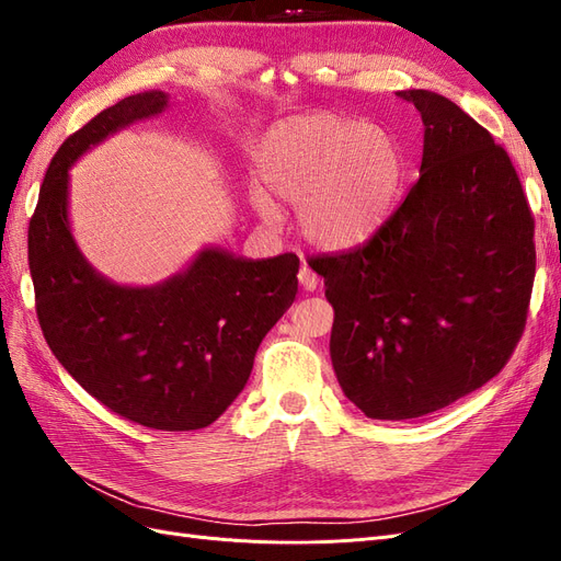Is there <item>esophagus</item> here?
<instances>
[{"instance_id": "esophagus-1", "label": "esophagus", "mask_w": 561, "mask_h": 561, "mask_svg": "<svg viewBox=\"0 0 561 561\" xmlns=\"http://www.w3.org/2000/svg\"><path fill=\"white\" fill-rule=\"evenodd\" d=\"M297 278H299V285H301L307 293H313L316 287H318V283H320V278L316 276V271H313L311 266H307V264H301Z\"/></svg>"}]
</instances>
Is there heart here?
<instances>
[{"label": "heart", "mask_w": 561, "mask_h": 561, "mask_svg": "<svg viewBox=\"0 0 561 561\" xmlns=\"http://www.w3.org/2000/svg\"><path fill=\"white\" fill-rule=\"evenodd\" d=\"M252 206L278 222L297 206L304 239L320 250H353L383 229L404 184V159L386 128L311 112L271 126L254 145Z\"/></svg>", "instance_id": "heart-1"}]
</instances>
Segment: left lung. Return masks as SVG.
<instances>
[{"label": "left lung", "instance_id": "8db88e82", "mask_svg": "<svg viewBox=\"0 0 561 561\" xmlns=\"http://www.w3.org/2000/svg\"><path fill=\"white\" fill-rule=\"evenodd\" d=\"M423 122L421 178L365 245L311 260L334 309L332 367L369 419L443 410L511 360L536 276L515 165L445 95L398 91Z\"/></svg>", "mask_w": 561, "mask_h": 561}]
</instances>
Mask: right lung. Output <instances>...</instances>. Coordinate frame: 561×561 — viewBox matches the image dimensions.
<instances>
[{"label":"right lung","instance_id":"obj_1","mask_svg":"<svg viewBox=\"0 0 561 561\" xmlns=\"http://www.w3.org/2000/svg\"><path fill=\"white\" fill-rule=\"evenodd\" d=\"M165 107L163 91L128 95L60 145L30 219L27 260L46 344L79 386L140 426L198 431L248 383L262 339L293 307L299 260L206 248L151 287L116 285L87 262L67 217L70 165Z\"/></svg>","mask_w":561,"mask_h":561}]
</instances>
